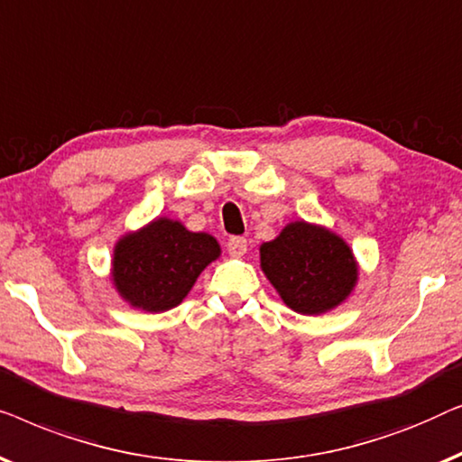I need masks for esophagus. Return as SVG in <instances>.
<instances>
[{
  "label": "esophagus",
  "mask_w": 462,
  "mask_h": 462,
  "mask_svg": "<svg viewBox=\"0 0 462 462\" xmlns=\"http://www.w3.org/2000/svg\"><path fill=\"white\" fill-rule=\"evenodd\" d=\"M228 253L232 257H243L246 253V238L243 236H232L228 240Z\"/></svg>",
  "instance_id": "esophagus-1"
}]
</instances>
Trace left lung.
Returning a JSON list of instances; mask_svg holds the SVG:
<instances>
[{
  "label": "left lung",
  "mask_w": 462,
  "mask_h": 462,
  "mask_svg": "<svg viewBox=\"0 0 462 462\" xmlns=\"http://www.w3.org/2000/svg\"><path fill=\"white\" fill-rule=\"evenodd\" d=\"M259 262L282 301L303 316L335 310L358 284V262L346 240L303 219L259 246Z\"/></svg>",
  "instance_id": "8db88e82"
}]
</instances>
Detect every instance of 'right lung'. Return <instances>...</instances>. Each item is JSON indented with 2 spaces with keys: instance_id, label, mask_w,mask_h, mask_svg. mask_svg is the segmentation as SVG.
<instances>
[{
  "instance_id": "add662e5",
  "label": "right lung",
  "mask_w": 462,
  "mask_h": 462,
  "mask_svg": "<svg viewBox=\"0 0 462 462\" xmlns=\"http://www.w3.org/2000/svg\"><path fill=\"white\" fill-rule=\"evenodd\" d=\"M219 255L222 249L211 234L157 217L116 240L110 281L123 301L157 314L184 301L200 272Z\"/></svg>"
}]
</instances>
